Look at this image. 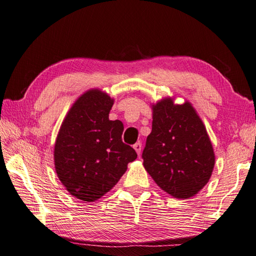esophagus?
Listing matches in <instances>:
<instances>
[{
  "label": "esophagus",
  "mask_w": 256,
  "mask_h": 256,
  "mask_svg": "<svg viewBox=\"0 0 256 256\" xmlns=\"http://www.w3.org/2000/svg\"><path fill=\"white\" fill-rule=\"evenodd\" d=\"M134 148H135V150L137 152L138 155H140L142 154V142H136V144L134 145Z\"/></svg>",
  "instance_id": "obj_1"
}]
</instances>
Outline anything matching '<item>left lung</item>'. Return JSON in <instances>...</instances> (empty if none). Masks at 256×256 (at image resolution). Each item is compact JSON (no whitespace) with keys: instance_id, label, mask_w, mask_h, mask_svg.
Wrapping results in <instances>:
<instances>
[{"instance_id":"1","label":"left lung","mask_w":256,"mask_h":256,"mask_svg":"<svg viewBox=\"0 0 256 256\" xmlns=\"http://www.w3.org/2000/svg\"><path fill=\"white\" fill-rule=\"evenodd\" d=\"M142 158L156 184L178 199L198 194L214 165L212 142L194 106L174 104L172 98L153 106L152 132Z\"/></svg>"}]
</instances>
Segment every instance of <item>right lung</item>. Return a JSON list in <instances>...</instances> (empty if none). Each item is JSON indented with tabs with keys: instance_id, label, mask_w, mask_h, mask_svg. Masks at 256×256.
<instances>
[{
	"instance_id": "right-lung-1",
	"label": "right lung",
	"mask_w": 256,
	"mask_h": 256,
	"mask_svg": "<svg viewBox=\"0 0 256 256\" xmlns=\"http://www.w3.org/2000/svg\"><path fill=\"white\" fill-rule=\"evenodd\" d=\"M112 104L108 94L90 90L70 108L56 140L57 176L72 196L88 202L110 191L137 158L121 140L122 122L109 120Z\"/></svg>"
}]
</instances>
